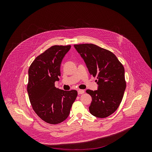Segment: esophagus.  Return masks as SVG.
<instances>
[{
  "instance_id": "esophagus-1",
  "label": "esophagus",
  "mask_w": 152,
  "mask_h": 152,
  "mask_svg": "<svg viewBox=\"0 0 152 152\" xmlns=\"http://www.w3.org/2000/svg\"><path fill=\"white\" fill-rule=\"evenodd\" d=\"M84 92H85V91H84V90H83V89H79V90H78V94L79 95L83 94H84Z\"/></svg>"
}]
</instances>
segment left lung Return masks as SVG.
<instances>
[{
    "label": "left lung",
    "mask_w": 152,
    "mask_h": 152,
    "mask_svg": "<svg viewBox=\"0 0 152 152\" xmlns=\"http://www.w3.org/2000/svg\"><path fill=\"white\" fill-rule=\"evenodd\" d=\"M88 71L96 77L98 89H87L92 97L90 113L98 118H107L118 108L126 89L125 69L116 56L93 44H75Z\"/></svg>",
    "instance_id": "obj_1"
}]
</instances>
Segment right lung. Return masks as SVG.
<instances>
[{
  "label": "right lung",
  "mask_w": 152,
  "mask_h": 152,
  "mask_svg": "<svg viewBox=\"0 0 152 152\" xmlns=\"http://www.w3.org/2000/svg\"><path fill=\"white\" fill-rule=\"evenodd\" d=\"M71 45H53L37 56L28 69L27 92L36 113L50 124H60L68 118L77 96L76 90L55 87L61 75L60 66Z\"/></svg>",
  "instance_id": "add662e5"
}]
</instances>
